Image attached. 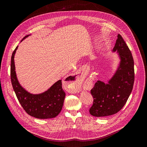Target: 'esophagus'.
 Here are the masks:
<instances>
[{
  "mask_svg": "<svg viewBox=\"0 0 147 147\" xmlns=\"http://www.w3.org/2000/svg\"><path fill=\"white\" fill-rule=\"evenodd\" d=\"M67 83H74V86L72 88V91L76 92L78 90V84L82 81V77L81 75H78L75 77L73 76H70L69 78Z\"/></svg>",
  "mask_w": 147,
  "mask_h": 147,
  "instance_id": "34e87169",
  "label": "esophagus"
}]
</instances>
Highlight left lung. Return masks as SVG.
<instances>
[{"label":"left lung","mask_w":147,"mask_h":147,"mask_svg":"<svg viewBox=\"0 0 147 147\" xmlns=\"http://www.w3.org/2000/svg\"><path fill=\"white\" fill-rule=\"evenodd\" d=\"M113 52H117L119 63L107 83L98 80L91 90L94 101L90 113L104 117L118 112L125 105L134 82V64L131 52L121 35L118 34Z\"/></svg>","instance_id":"obj_1"}]
</instances>
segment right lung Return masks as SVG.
I'll list each match as a JSON object with an SVG mask.
<instances>
[{
	"label": "right lung",
	"mask_w": 147,
	"mask_h": 147,
	"mask_svg": "<svg viewBox=\"0 0 147 147\" xmlns=\"http://www.w3.org/2000/svg\"><path fill=\"white\" fill-rule=\"evenodd\" d=\"M29 35H30L25 36L21 42ZM18 47H16L11 56L10 77L13 90L20 104L31 117L38 119L56 117L63 108L65 96V93L62 88V80H59L48 90L40 94H34L26 91L21 86L16 74L14 57Z\"/></svg>",
	"instance_id": "obj_1"
}]
</instances>
